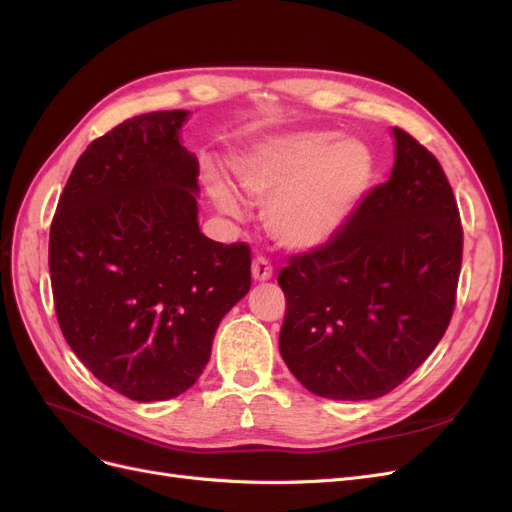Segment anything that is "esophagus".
I'll return each mask as SVG.
<instances>
[{"instance_id": "esophagus-1", "label": "esophagus", "mask_w": 512, "mask_h": 512, "mask_svg": "<svg viewBox=\"0 0 512 512\" xmlns=\"http://www.w3.org/2000/svg\"><path fill=\"white\" fill-rule=\"evenodd\" d=\"M271 275H273V267L267 258L260 256L252 262V277L256 282H267L271 280Z\"/></svg>"}]
</instances>
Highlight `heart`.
I'll use <instances>...</instances> for the list:
<instances>
[{"instance_id": "b5f03b06", "label": "heart", "mask_w": 512, "mask_h": 512, "mask_svg": "<svg viewBox=\"0 0 512 512\" xmlns=\"http://www.w3.org/2000/svg\"><path fill=\"white\" fill-rule=\"evenodd\" d=\"M374 156L356 138L331 132H290L265 138L232 158L241 190L267 200L262 220L290 252H312L346 226L374 179ZM213 205L243 218V203L215 170L205 175Z\"/></svg>"}]
</instances>
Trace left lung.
Returning <instances> with one entry per match:
<instances>
[{"label":"left lung","mask_w":512,"mask_h":512,"mask_svg":"<svg viewBox=\"0 0 512 512\" xmlns=\"http://www.w3.org/2000/svg\"><path fill=\"white\" fill-rule=\"evenodd\" d=\"M395 164L339 235L292 256L280 352L314 395L382 397L442 339L455 307L463 230L440 162L393 128Z\"/></svg>","instance_id":"8db88e82"}]
</instances>
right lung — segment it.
I'll return each instance as SVG.
<instances>
[{
  "mask_svg": "<svg viewBox=\"0 0 512 512\" xmlns=\"http://www.w3.org/2000/svg\"><path fill=\"white\" fill-rule=\"evenodd\" d=\"M188 111L119 123L76 162L51 224L61 333L100 382L134 401L185 393L215 329L252 286L250 247L198 228Z\"/></svg>",
  "mask_w": 512,
  "mask_h": 512,
  "instance_id": "right-lung-1",
  "label": "right lung"
}]
</instances>
